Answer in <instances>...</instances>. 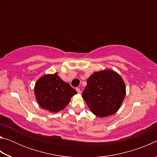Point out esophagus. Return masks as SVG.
<instances>
[{"label":"esophagus","mask_w":157,"mask_h":157,"mask_svg":"<svg viewBox=\"0 0 157 157\" xmlns=\"http://www.w3.org/2000/svg\"><path fill=\"white\" fill-rule=\"evenodd\" d=\"M76 91H77V92L78 93V94H81V90L79 89V88H76Z\"/></svg>","instance_id":"34e87169"}]
</instances>
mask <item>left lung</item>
I'll use <instances>...</instances> for the list:
<instances>
[{
	"label": "left lung",
	"mask_w": 157,
	"mask_h": 157,
	"mask_svg": "<svg viewBox=\"0 0 157 157\" xmlns=\"http://www.w3.org/2000/svg\"><path fill=\"white\" fill-rule=\"evenodd\" d=\"M82 98L95 116L103 118L119 109L125 96L123 79L112 70L95 72L87 79Z\"/></svg>",
	"instance_id": "obj_1"
}]
</instances>
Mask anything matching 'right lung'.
Listing matches in <instances>:
<instances>
[{
	"label": "right lung",
	"instance_id": "1",
	"mask_svg": "<svg viewBox=\"0 0 157 157\" xmlns=\"http://www.w3.org/2000/svg\"><path fill=\"white\" fill-rule=\"evenodd\" d=\"M77 91L63 82L57 73L45 75L39 78L34 86V94L39 105L50 112L63 109Z\"/></svg>",
	"mask_w": 157,
	"mask_h": 157
}]
</instances>
